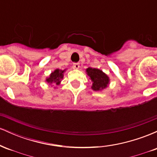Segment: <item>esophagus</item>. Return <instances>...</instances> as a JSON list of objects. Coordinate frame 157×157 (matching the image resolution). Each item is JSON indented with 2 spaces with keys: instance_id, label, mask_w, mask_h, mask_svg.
Returning a JSON list of instances; mask_svg holds the SVG:
<instances>
[{
  "instance_id": "1",
  "label": "esophagus",
  "mask_w": 157,
  "mask_h": 157,
  "mask_svg": "<svg viewBox=\"0 0 157 157\" xmlns=\"http://www.w3.org/2000/svg\"><path fill=\"white\" fill-rule=\"evenodd\" d=\"M73 67L75 68H76V69H77V68H80V63H74Z\"/></svg>"
}]
</instances>
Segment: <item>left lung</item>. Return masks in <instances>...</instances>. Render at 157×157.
<instances>
[{"instance_id": "obj_1", "label": "left lung", "mask_w": 157, "mask_h": 157, "mask_svg": "<svg viewBox=\"0 0 157 157\" xmlns=\"http://www.w3.org/2000/svg\"><path fill=\"white\" fill-rule=\"evenodd\" d=\"M88 75L91 77V80L93 81L92 89L94 91H100L107 87L109 84V79L105 74H104L101 70L97 68H88L86 69Z\"/></svg>"}]
</instances>
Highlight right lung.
I'll return each instance as SVG.
<instances>
[{"label":"right lung","mask_w":157,"mask_h":157,"mask_svg":"<svg viewBox=\"0 0 157 157\" xmlns=\"http://www.w3.org/2000/svg\"><path fill=\"white\" fill-rule=\"evenodd\" d=\"M63 71H61V70L59 69H56L54 72H52L50 75V77L46 79V81L48 82H49L50 84H52V82L55 83L56 85H58L60 83V82L61 80L63 77Z\"/></svg>","instance_id":"1"}]
</instances>
